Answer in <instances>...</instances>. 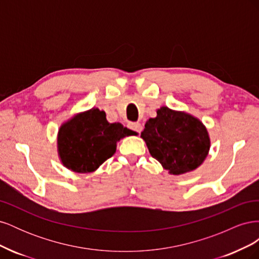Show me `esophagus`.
<instances>
[{
  "instance_id": "esophagus-1",
  "label": "esophagus",
  "mask_w": 259,
  "mask_h": 259,
  "mask_svg": "<svg viewBox=\"0 0 259 259\" xmlns=\"http://www.w3.org/2000/svg\"><path fill=\"white\" fill-rule=\"evenodd\" d=\"M127 126H128V128H130V130H132V131H134V132L138 133V134H140V133H142V131H143L142 124L138 123V122H130Z\"/></svg>"
}]
</instances>
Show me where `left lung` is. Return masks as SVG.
Returning <instances> with one entry per match:
<instances>
[{
  "label": "left lung",
  "mask_w": 259,
  "mask_h": 259,
  "mask_svg": "<svg viewBox=\"0 0 259 259\" xmlns=\"http://www.w3.org/2000/svg\"><path fill=\"white\" fill-rule=\"evenodd\" d=\"M140 137L152 158L173 175L198 168L210 147L207 130L199 119L167 107L158 109L156 116L146 122Z\"/></svg>",
  "instance_id": "left-lung-1"
}]
</instances>
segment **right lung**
Here are the masks:
<instances>
[{"label":"right lung","mask_w":259,"mask_h":259,"mask_svg":"<svg viewBox=\"0 0 259 259\" xmlns=\"http://www.w3.org/2000/svg\"><path fill=\"white\" fill-rule=\"evenodd\" d=\"M134 131L109 123L98 108L77 113L61 125L57 150L61 163L75 173H92L114 154L116 143Z\"/></svg>","instance_id":"obj_1"}]
</instances>
